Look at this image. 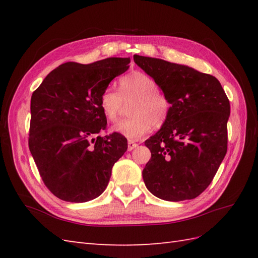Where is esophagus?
Listing matches in <instances>:
<instances>
[{
	"instance_id": "1",
	"label": "esophagus",
	"mask_w": 258,
	"mask_h": 258,
	"mask_svg": "<svg viewBox=\"0 0 258 258\" xmlns=\"http://www.w3.org/2000/svg\"><path fill=\"white\" fill-rule=\"evenodd\" d=\"M139 144L138 143H135V142H133V141H128L127 142V150L128 151H132V150H134L136 146H138Z\"/></svg>"
}]
</instances>
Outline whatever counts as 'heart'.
<instances>
[{"mask_svg": "<svg viewBox=\"0 0 258 258\" xmlns=\"http://www.w3.org/2000/svg\"><path fill=\"white\" fill-rule=\"evenodd\" d=\"M130 115L113 126V131L128 140H139L150 132L152 126L160 128L165 124L172 104L167 94L158 87L156 81L143 72H133L119 80V92L107 87L100 97L105 117L115 122L123 103L132 102Z\"/></svg>", "mask_w": 258, "mask_h": 258, "instance_id": "obj_1", "label": "heart"}]
</instances>
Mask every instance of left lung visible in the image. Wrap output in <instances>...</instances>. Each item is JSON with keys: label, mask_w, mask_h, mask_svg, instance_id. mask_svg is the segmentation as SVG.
Wrapping results in <instances>:
<instances>
[{"label": "left lung", "mask_w": 258, "mask_h": 258, "mask_svg": "<svg viewBox=\"0 0 258 258\" xmlns=\"http://www.w3.org/2000/svg\"><path fill=\"white\" fill-rule=\"evenodd\" d=\"M134 62L172 104L165 124L145 141L152 156L143 169L144 183L161 200H193L211 184L226 155L228 97L211 74L136 54Z\"/></svg>", "instance_id": "8db88e82"}]
</instances>
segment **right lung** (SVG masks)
I'll use <instances>...</instances> for the list:
<instances>
[{
	"label": "right lung",
	"mask_w": 258,
	"mask_h": 258,
	"mask_svg": "<svg viewBox=\"0 0 258 258\" xmlns=\"http://www.w3.org/2000/svg\"><path fill=\"white\" fill-rule=\"evenodd\" d=\"M131 59L109 57L92 64L68 62L53 70L31 97L29 147L38 173L59 200L84 203L100 196L127 140L106 130L100 97Z\"/></svg>",
	"instance_id": "right-lung-1"
}]
</instances>
